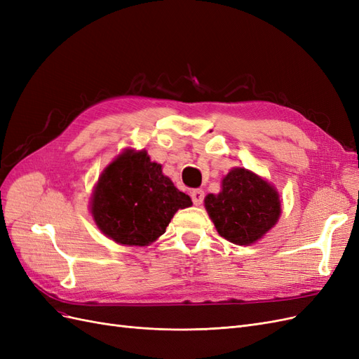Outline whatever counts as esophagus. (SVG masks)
<instances>
[{
  "label": "esophagus",
  "instance_id": "esophagus-1",
  "mask_svg": "<svg viewBox=\"0 0 359 359\" xmlns=\"http://www.w3.org/2000/svg\"><path fill=\"white\" fill-rule=\"evenodd\" d=\"M190 196H191V201L194 205H201L203 202V198H205V193L203 190L198 189V190H191L190 191Z\"/></svg>",
  "mask_w": 359,
  "mask_h": 359
}]
</instances>
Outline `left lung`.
I'll use <instances>...</instances> for the list:
<instances>
[{"instance_id":"obj_1","label":"left lung","mask_w":359,"mask_h":359,"mask_svg":"<svg viewBox=\"0 0 359 359\" xmlns=\"http://www.w3.org/2000/svg\"><path fill=\"white\" fill-rule=\"evenodd\" d=\"M217 232L224 240L248 245L273 229L281 214L278 191L252 170L233 168L222 181L219 194L205 198Z\"/></svg>"}]
</instances>
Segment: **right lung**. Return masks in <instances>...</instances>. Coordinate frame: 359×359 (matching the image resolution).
Segmentation results:
<instances>
[{
  "instance_id": "1",
  "label": "right lung",
  "mask_w": 359,
  "mask_h": 359,
  "mask_svg": "<svg viewBox=\"0 0 359 359\" xmlns=\"http://www.w3.org/2000/svg\"><path fill=\"white\" fill-rule=\"evenodd\" d=\"M191 199L163 175L147 151L126 149L97 181L91 214L97 227L118 244L145 247L166 232L173 214Z\"/></svg>"
}]
</instances>
